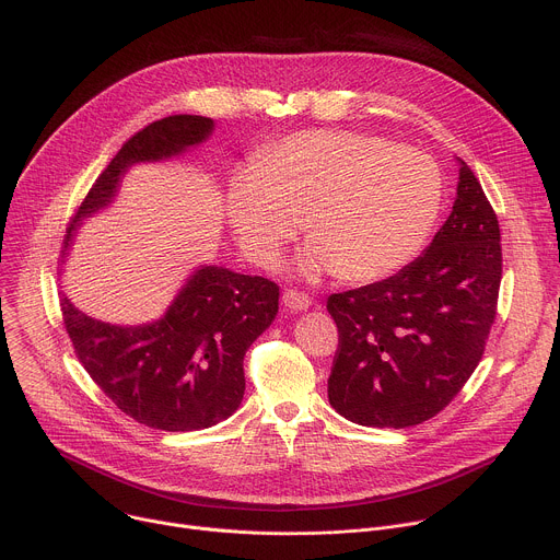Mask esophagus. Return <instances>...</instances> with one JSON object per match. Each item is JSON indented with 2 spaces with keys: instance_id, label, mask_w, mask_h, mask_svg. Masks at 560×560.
I'll use <instances>...</instances> for the list:
<instances>
[{
  "instance_id": "esophagus-1",
  "label": "esophagus",
  "mask_w": 560,
  "mask_h": 560,
  "mask_svg": "<svg viewBox=\"0 0 560 560\" xmlns=\"http://www.w3.org/2000/svg\"><path fill=\"white\" fill-rule=\"evenodd\" d=\"M283 305L288 310H294V312H303L312 305V299L305 294V292H299V290H285L283 292Z\"/></svg>"
}]
</instances>
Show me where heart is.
Wrapping results in <instances>:
<instances>
[{
  "instance_id": "1",
  "label": "heart",
  "mask_w": 560,
  "mask_h": 560,
  "mask_svg": "<svg viewBox=\"0 0 560 560\" xmlns=\"http://www.w3.org/2000/svg\"><path fill=\"white\" fill-rule=\"evenodd\" d=\"M441 201L443 177L428 154L381 137L310 130L272 145L259 168L234 173L225 217L261 268L277 264L303 221L312 244L296 261L301 275L374 281L412 259Z\"/></svg>"
}]
</instances>
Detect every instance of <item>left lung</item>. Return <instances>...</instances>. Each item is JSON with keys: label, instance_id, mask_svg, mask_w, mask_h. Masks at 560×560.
<instances>
[{"label": "left lung", "instance_id": "8db88e82", "mask_svg": "<svg viewBox=\"0 0 560 560\" xmlns=\"http://www.w3.org/2000/svg\"><path fill=\"white\" fill-rule=\"evenodd\" d=\"M456 201L425 253L383 281L339 292L330 406L365 428L439 415L483 357L503 275L494 208L458 159Z\"/></svg>", "mask_w": 560, "mask_h": 560}]
</instances>
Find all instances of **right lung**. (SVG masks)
<instances>
[{"label": "right lung", "instance_id": "add662e5", "mask_svg": "<svg viewBox=\"0 0 560 560\" xmlns=\"http://www.w3.org/2000/svg\"><path fill=\"white\" fill-rule=\"evenodd\" d=\"M212 130L210 117L173 115L132 135L72 217L63 253L82 221L115 201L130 166L177 156ZM277 312L275 281L223 266H199L164 316L141 326L97 322L61 294L66 332L91 378L130 419L166 432L217 425L242 406L246 350Z\"/></svg>", "mask_w": 560, "mask_h": 560}]
</instances>
